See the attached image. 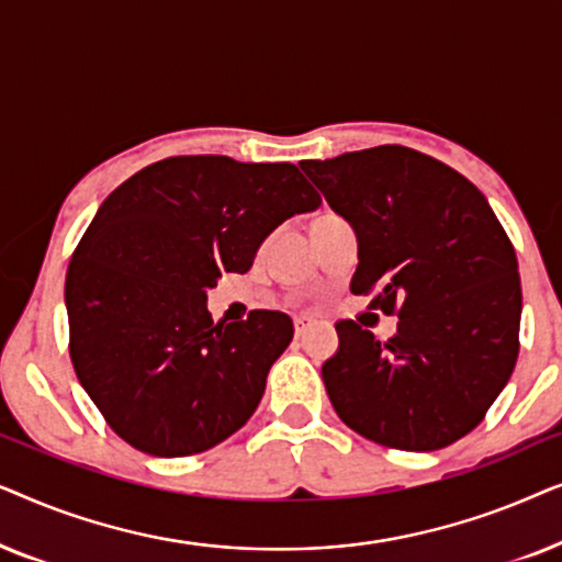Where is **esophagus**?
Returning a JSON list of instances; mask_svg holds the SVG:
<instances>
[{"label": "esophagus", "instance_id": "34e87169", "mask_svg": "<svg viewBox=\"0 0 562 562\" xmlns=\"http://www.w3.org/2000/svg\"><path fill=\"white\" fill-rule=\"evenodd\" d=\"M314 327V319L312 317H296L294 319V335L296 337H306V333Z\"/></svg>", "mask_w": 562, "mask_h": 562}]
</instances>
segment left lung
<instances>
[{
    "label": "left lung",
    "instance_id": "1",
    "mask_svg": "<svg viewBox=\"0 0 562 562\" xmlns=\"http://www.w3.org/2000/svg\"><path fill=\"white\" fill-rule=\"evenodd\" d=\"M358 237L352 294L398 314L389 342L352 319L322 366L337 417L368 440L429 452L471 432L519 352V266L488 199L402 145L304 160Z\"/></svg>",
    "mask_w": 562,
    "mask_h": 562
}]
</instances>
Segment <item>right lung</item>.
Wrapping results in <instances>:
<instances>
[{"mask_svg":"<svg viewBox=\"0 0 562 562\" xmlns=\"http://www.w3.org/2000/svg\"><path fill=\"white\" fill-rule=\"evenodd\" d=\"M319 204L294 164L227 156L158 160L104 199L68 266L66 312L76 375L122 440L196 456L252 417L294 322L258 310L214 325L206 291Z\"/></svg>","mask_w":562,"mask_h":562,"instance_id":"obj_1","label":"right lung"}]
</instances>
